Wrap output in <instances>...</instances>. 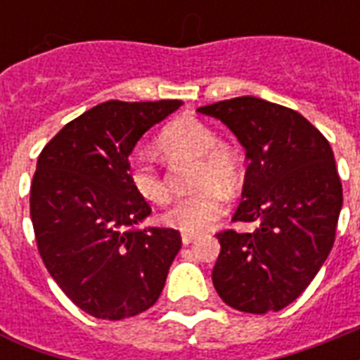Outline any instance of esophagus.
<instances>
[{
	"label": "esophagus",
	"instance_id": "34e87169",
	"mask_svg": "<svg viewBox=\"0 0 360 360\" xmlns=\"http://www.w3.org/2000/svg\"><path fill=\"white\" fill-rule=\"evenodd\" d=\"M194 239H196V236H194V233H183V236H181V240H183V245H191V243Z\"/></svg>",
	"mask_w": 360,
	"mask_h": 360
}]
</instances>
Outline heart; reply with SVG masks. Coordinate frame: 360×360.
<instances>
[{
    "label": "heart",
    "instance_id": "obj_1",
    "mask_svg": "<svg viewBox=\"0 0 360 360\" xmlns=\"http://www.w3.org/2000/svg\"><path fill=\"white\" fill-rule=\"evenodd\" d=\"M157 147L164 155H191L198 157L196 186L200 188L191 196L177 198L162 213V224L185 233H198L207 230L214 220L226 211L224 194L217 188L233 191L240 181L237 155L219 138L211 127L194 117H181L169 123L160 132ZM129 181L132 188L143 200L162 203L168 191L158 168L147 157H136L130 162Z\"/></svg>",
    "mask_w": 360,
    "mask_h": 360
}]
</instances>
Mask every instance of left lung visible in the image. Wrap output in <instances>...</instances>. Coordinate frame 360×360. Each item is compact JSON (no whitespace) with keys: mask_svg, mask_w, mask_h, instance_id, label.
I'll use <instances>...</instances> for the list:
<instances>
[{"mask_svg":"<svg viewBox=\"0 0 360 360\" xmlns=\"http://www.w3.org/2000/svg\"><path fill=\"white\" fill-rule=\"evenodd\" d=\"M198 112L222 121L246 151L233 220L250 233H219L213 284L228 307L278 312L307 290L335 245L342 183L325 136L295 110L237 97Z\"/></svg>","mask_w":360,"mask_h":360,"instance_id":"left-lung-1","label":"left lung"}]
</instances>
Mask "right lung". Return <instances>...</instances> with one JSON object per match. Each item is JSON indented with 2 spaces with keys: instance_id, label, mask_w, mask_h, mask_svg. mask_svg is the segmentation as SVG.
Segmentation results:
<instances>
[{
  "instance_id": "1",
  "label": "right lung",
  "mask_w": 360,
  "mask_h": 360,
  "mask_svg": "<svg viewBox=\"0 0 360 360\" xmlns=\"http://www.w3.org/2000/svg\"><path fill=\"white\" fill-rule=\"evenodd\" d=\"M181 101H108L67 123L37 160L30 211L48 273L98 319L151 308L181 248L179 231L138 228L151 207L129 181V157Z\"/></svg>"
}]
</instances>
